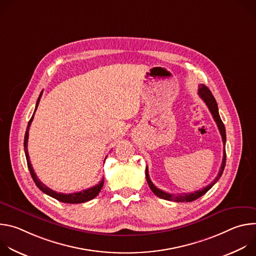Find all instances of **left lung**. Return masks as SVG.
<instances>
[{
	"mask_svg": "<svg viewBox=\"0 0 256 256\" xmlns=\"http://www.w3.org/2000/svg\"><path fill=\"white\" fill-rule=\"evenodd\" d=\"M198 95L204 101V103L206 104L208 110L210 112L216 126H218V130H220V134L222 136V140H223V144H224V154H223V161H222V165H221V168H220V171H218L216 177L214 179L212 182H210V184L204 188L202 190H196L194 192H190V194H168V192H165L159 188H157L154 184L153 182L151 181L150 179V176H149V172H148V167H146V178H147V181H148V184L151 188V190L160 198H163V200H171V202H194L196 200H198V198H200L202 196H204L206 192H208L212 186L216 184V182L220 179V177L222 176L223 174V171H224V168H225V165H226V150H225V144H226V130H225V126L220 118V114H218V104H216V101L214 99V97L212 96V92L210 91V89L204 86V84H200L198 86Z\"/></svg>",
	"mask_w": 256,
	"mask_h": 256,
	"instance_id": "1",
	"label": "left lung"
}]
</instances>
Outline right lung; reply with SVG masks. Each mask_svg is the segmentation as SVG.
<instances>
[{"label":"right lung","mask_w":256,"mask_h":256,"mask_svg":"<svg viewBox=\"0 0 256 256\" xmlns=\"http://www.w3.org/2000/svg\"><path fill=\"white\" fill-rule=\"evenodd\" d=\"M42 95V92L40 93L38 99V102H36V106H35V109H34V112L32 114V118L31 120H29L28 122V126H27V130H26V132H25V138H24V151H25V156H26V160H27V166H28V169L30 171V174H31V177L33 179V181L35 182L36 186H38L42 192H44L46 194L62 202H66V204H81V202H88V200H93L94 198L97 196V194L100 192L103 184H104V178H102V180L99 182L98 184H96L95 186L93 188H87L85 190H82V192H75V194H60V192H56L52 190H50V188H48L46 184H44L38 178V176H36V174L34 173V170L32 168V165L30 163V159H29V155H28V150H27V142H28V136H29V128H30V124L33 120V116H34V114L36 112V109H38V104H40V97Z\"/></svg>","instance_id":"right-lung-1"}]
</instances>
